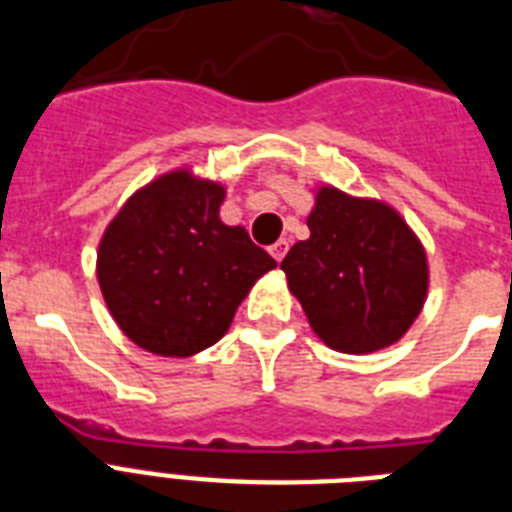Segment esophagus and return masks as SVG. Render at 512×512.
I'll list each match as a JSON object with an SVG mask.
<instances>
[{
  "label": "esophagus",
  "instance_id": "esophagus-1",
  "mask_svg": "<svg viewBox=\"0 0 512 512\" xmlns=\"http://www.w3.org/2000/svg\"><path fill=\"white\" fill-rule=\"evenodd\" d=\"M269 253L275 256V261L285 259V253H288V240H277L275 245H269Z\"/></svg>",
  "mask_w": 512,
  "mask_h": 512
}]
</instances>
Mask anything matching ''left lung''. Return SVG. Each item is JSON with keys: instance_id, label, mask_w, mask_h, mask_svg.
<instances>
[{"instance_id": "left-lung-1", "label": "left lung", "mask_w": 512, "mask_h": 512, "mask_svg": "<svg viewBox=\"0 0 512 512\" xmlns=\"http://www.w3.org/2000/svg\"><path fill=\"white\" fill-rule=\"evenodd\" d=\"M309 240L282 259L290 293L322 341L370 354L402 338L423 309L428 261L394 208L320 187Z\"/></svg>"}]
</instances>
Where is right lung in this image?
<instances>
[{"mask_svg": "<svg viewBox=\"0 0 512 512\" xmlns=\"http://www.w3.org/2000/svg\"><path fill=\"white\" fill-rule=\"evenodd\" d=\"M222 200V185L171 171L134 192L102 235V296L142 349L192 357L214 346L253 282L277 267L243 227L219 219Z\"/></svg>", "mask_w": 512, "mask_h": 512, "instance_id": "add662e5", "label": "right lung"}]
</instances>
